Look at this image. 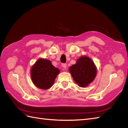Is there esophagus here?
Listing matches in <instances>:
<instances>
[{
  "instance_id": "obj_1",
  "label": "esophagus",
  "mask_w": 128,
  "mask_h": 128,
  "mask_svg": "<svg viewBox=\"0 0 128 128\" xmlns=\"http://www.w3.org/2000/svg\"><path fill=\"white\" fill-rule=\"evenodd\" d=\"M62 66L64 68V69H66L67 68V64H62Z\"/></svg>"
}]
</instances>
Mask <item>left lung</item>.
Here are the masks:
<instances>
[{
	"label": "left lung",
	"instance_id": "8db88e82",
	"mask_svg": "<svg viewBox=\"0 0 128 128\" xmlns=\"http://www.w3.org/2000/svg\"><path fill=\"white\" fill-rule=\"evenodd\" d=\"M72 78L80 87H86L95 79L97 69L90 58L82 56L69 68Z\"/></svg>",
	"mask_w": 128,
	"mask_h": 128
}]
</instances>
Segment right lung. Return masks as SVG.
Masks as SVG:
<instances>
[{"mask_svg":"<svg viewBox=\"0 0 128 128\" xmlns=\"http://www.w3.org/2000/svg\"><path fill=\"white\" fill-rule=\"evenodd\" d=\"M60 72L59 69L53 66L51 61L40 58L31 68L30 76L33 84L37 88L48 90L52 86Z\"/></svg>","mask_w":128,"mask_h":128,"instance_id":"add662e5","label":"right lung"}]
</instances>
